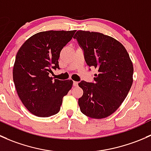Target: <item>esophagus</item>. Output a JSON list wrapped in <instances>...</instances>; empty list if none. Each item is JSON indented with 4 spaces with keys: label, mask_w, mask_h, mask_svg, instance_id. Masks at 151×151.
<instances>
[{
    "label": "esophagus",
    "mask_w": 151,
    "mask_h": 151,
    "mask_svg": "<svg viewBox=\"0 0 151 151\" xmlns=\"http://www.w3.org/2000/svg\"><path fill=\"white\" fill-rule=\"evenodd\" d=\"M78 83L77 81H73V86H78Z\"/></svg>",
    "instance_id": "esophagus-1"
}]
</instances>
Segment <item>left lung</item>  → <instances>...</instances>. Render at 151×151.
<instances>
[{"label": "left lung", "instance_id": "left-lung-1", "mask_svg": "<svg viewBox=\"0 0 151 151\" xmlns=\"http://www.w3.org/2000/svg\"><path fill=\"white\" fill-rule=\"evenodd\" d=\"M74 38L84 52L88 67L98 69L94 83H78L83 94L78 99L81 111L92 119L113 114L127 97L133 82L134 68L122 43L98 32L78 30Z\"/></svg>", "mask_w": 151, "mask_h": 151}]
</instances>
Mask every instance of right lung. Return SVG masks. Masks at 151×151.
<instances>
[{
  "label": "right lung",
  "mask_w": 151,
  "mask_h": 151,
  "mask_svg": "<svg viewBox=\"0 0 151 151\" xmlns=\"http://www.w3.org/2000/svg\"><path fill=\"white\" fill-rule=\"evenodd\" d=\"M76 30H49L29 38L19 49L13 80L22 102L32 114L49 117L60 110L63 98L71 89L72 80H53L49 74L59 68L63 47Z\"/></svg>",
  "instance_id": "add662e5"
}]
</instances>
